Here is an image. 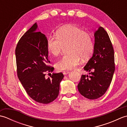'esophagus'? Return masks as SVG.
Listing matches in <instances>:
<instances>
[{"mask_svg":"<svg viewBox=\"0 0 127 127\" xmlns=\"http://www.w3.org/2000/svg\"><path fill=\"white\" fill-rule=\"evenodd\" d=\"M63 74L64 75H67V74H69V71H63Z\"/></svg>","mask_w":127,"mask_h":127,"instance_id":"34e87169","label":"esophagus"}]
</instances>
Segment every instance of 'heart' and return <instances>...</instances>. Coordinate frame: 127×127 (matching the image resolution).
Listing matches in <instances>:
<instances>
[{"label": "heart", "mask_w": 127, "mask_h": 127, "mask_svg": "<svg viewBox=\"0 0 127 127\" xmlns=\"http://www.w3.org/2000/svg\"><path fill=\"white\" fill-rule=\"evenodd\" d=\"M67 53L56 64L58 70H71L79 65L81 59L88 60L93 52V42L91 36L82 28L68 25L59 28L56 36H50L47 40V48L50 54L57 57L64 47Z\"/></svg>", "instance_id": "b5f03b06"}]
</instances>
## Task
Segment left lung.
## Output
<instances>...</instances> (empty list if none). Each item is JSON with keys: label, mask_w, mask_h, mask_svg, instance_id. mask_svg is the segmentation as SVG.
<instances>
[{"label": "left lung", "mask_w": 127, "mask_h": 127, "mask_svg": "<svg viewBox=\"0 0 127 127\" xmlns=\"http://www.w3.org/2000/svg\"><path fill=\"white\" fill-rule=\"evenodd\" d=\"M94 36L93 56L83 68L89 75H82L77 86L80 94L89 99H96L104 95L115 70L114 50L108 34L100 27Z\"/></svg>", "instance_id": "1"}]
</instances>
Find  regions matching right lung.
<instances>
[{"mask_svg":"<svg viewBox=\"0 0 127 127\" xmlns=\"http://www.w3.org/2000/svg\"><path fill=\"white\" fill-rule=\"evenodd\" d=\"M37 30L35 23L19 40L15 50L17 71L29 96L46 104L57 98L64 75L62 72L53 73L51 78H45L46 72L50 74L54 68L48 65L47 37Z\"/></svg>","mask_w":127,"mask_h":127,"instance_id":"right-lung-1","label":"right lung"}]
</instances>
